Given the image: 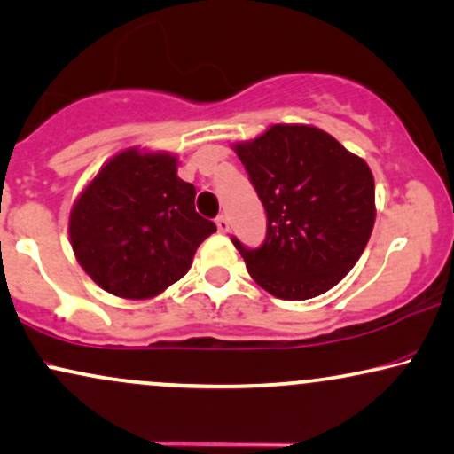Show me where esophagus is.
Segmentation results:
<instances>
[{
  "label": "esophagus",
  "mask_w": 454,
  "mask_h": 454,
  "mask_svg": "<svg viewBox=\"0 0 454 454\" xmlns=\"http://www.w3.org/2000/svg\"><path fill=\"white\" fill-rule=\"evenodd\" d=\"M215 226H217V231H220V232L231 231V222H228L226 215H217L215 217Z\"/></svg>",
  "instance_id": "34e87169"
}]
</instances>
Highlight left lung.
<instances>
[{
	"label": "left lung",
	"mask_w": 454,
	"mask_h": 454,
	"mask_svg": "<svg viewBox=\"0 0 454 454\" xmlns=\"http://www.w3.org/2000/svg\"><path fill=\"white\" fill-rule=\"evenodd\" d=\"M268 215L266 240L247 249L251 278L270 295L301 301L346 277L375 223V180L364 159L312 125L278 123L234 145Z\"/></svg>",
	"instance_id": "1"
}]
</instances>
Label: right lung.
Instances as JSON below:
<instances>
[{
  "label": "right lung",
  "mask_w": 454,
  "mask_h": 454,
  "mask_svg": "<svg viewBox=\"0 0 454 454\" xmlns=\"http://www.w3.org/2000/svg\"><path fill=\"white\" fill-rule=\"evenodd\" d=\"M177 159L137 148L114 154L71 209L74 257L96 285L125 300L163 294L191 268L215 223L194 209Z\"/></svg>",
  "instance_id": "obj_1"
}]
</instances>
